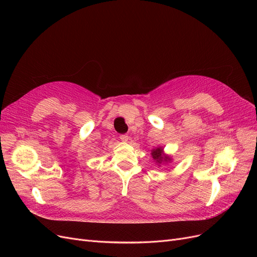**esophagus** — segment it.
Wrapping results in <instances>:
<instances>
[{
    "label": "esophagus",
    "instance_id": "obj_1",
    "mask_svg": "<svg viewBox=\"0 0 257 257\" xmlns=\"http://www.w3.org/2000/svg\"><path fill=\"white\" fill-rule=\"evenodd\" d=\"M119 139L122 141V142H127L129 137H128V135H120V136H119Z\"/></svg>",
    "mask_w": 257,
    "mask_h": 257
}]
</instances>
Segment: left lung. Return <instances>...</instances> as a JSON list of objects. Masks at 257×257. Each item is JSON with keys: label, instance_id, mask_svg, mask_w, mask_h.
<instances>
[{"label": "left lung", "instance_id": "left-lung-1", "mask_svg": "<svg viewBox=\"0 0 257 257\" xmlns=\"http://www.w3.org/2000/svg\"><path fill=\"white\" fill-rule=\"evenodd\" d=\"M152 156H153V158L156 160V162H158V163H161L163 160L168 161V159H170L167 156H162V148H160V147L156 148V150H153Z\"/></svg>", "mask_w": 257, "mask_h": 257}]
</instances>
